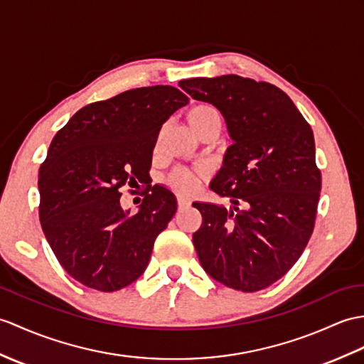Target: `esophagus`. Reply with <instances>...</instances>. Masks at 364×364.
Segmentation results:
<instances>
[{
  "instance_id": "34e87169",
  "label": "esophagus",
  "mask_w": 364,
  "mask_h": 364,
  "mask_svg": "<svg viewBox=\"0 0 364 364\" xmlns=\"http://www.w3.org/2000/svg\"><path fill=\"white\" fill-rule=\"evenodd\" d=\"M176 205H178V209H184L191 205V201L188 198H178V203H176Z\"/></svg>"
}]
</instances>
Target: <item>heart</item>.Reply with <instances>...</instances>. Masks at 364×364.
<instances>
[{"label":"heart","instance_id":"b5f03b06","mask_svg":"<svg viewBox=\"0 0 364 364\" xmlns=\"http://www.w3.org/2000/svg\"><path fill=\"white\" fill-rule=\"evenodd\" d=\"M188 122L193 133L200 136L209 129H220V116L213 107L200 104L192 107L188 112ZM205 176L203 171H191L186 167H176L167 175V186L178 193H191L197 189L200 180Z\"/></svg>","mask_w":364,"mask_h":364}]
</instances>
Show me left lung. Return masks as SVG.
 I'll return each mask as SVG.
<instances>
[{
  "label": "left lung",
  "mask_w": 364,
  "mask_h": 364,
  "mask_svg": "<svg viewBox=\"0 0 364 364\" xmlns=\"http://www.w3.org/2000/svg\"><path fill=\"white\" fill-rule=\"evenodd\" d=\"M180 87L220 109L234 141L210 184L232 210L193 203L203 217L192 237L200 264L230 289L264 290L296 264L314 232L321 191L314 132L268 82L230 74Z\"/></svg>",
  "instance_id": "8db88e82"
}]
</instances>
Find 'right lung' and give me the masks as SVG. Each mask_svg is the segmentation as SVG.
I'll return each instance as SVG.
<instances>
[{
	"label": "right lung",
	"instance_id": "right-lung-1",
	"mask_svg": "<svg viewBox=\"0 0 364 364\" xmlns=\"http://www.w3.org/2000/svg\"><path fill=\"white\" fill-rule=\"evenodd\" d=\"M188 102L168 85L129 90L80 108L50 141L38 215L57 260L82 285L112 293L146 272L176 210L173 193L150 183L151 155L163 124ZM138 182L141 209L129 216L120 191Z\"/></svg>",
	"mask_w": 364,
	"mask_h": 364
}]
</instances>
